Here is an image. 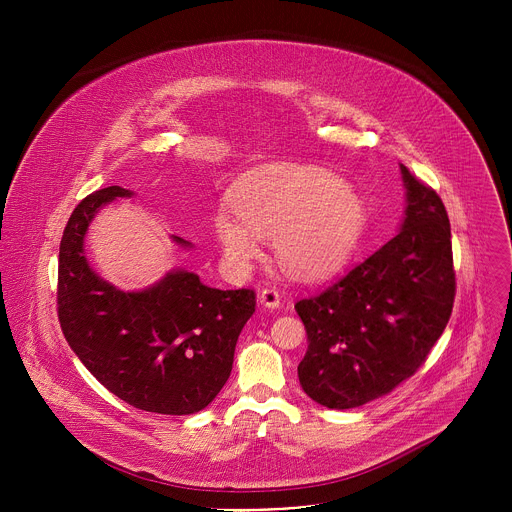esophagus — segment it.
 I'll return each mask as SVG.
<instances>
[{
  "label": "esophagus",
  "instance_id": "34e87169",
  "mask_svg": "<svg viewBox=\"0 0 512 512\" xmlns=\"http://www.w3.org/2000/svg\"><path fill=\"white\" fill-rule=\"evenodd\" d=\"M259 302H261L265 308H271V310L279 308V304H281L279 291H277L275 287H263V289L259 291Z\"/></svg>",
  "mask_w": 512,
  "mask_h": 512
}]
</instances>
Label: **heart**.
I'll use <instances>...</instances> for the list:
<instances>
[{
	"instance_id": "heart-1",
	"label": "heart",
	"mask_w": 512,
	"mask_h": 512,
	"mask_svg": "<svg viewBox=\"0 0 512 512\" xmlns=\"http://www.w3.org/2000/svg\"><path fill=\"white\" fill-rule=\"evenodd\" d=\"M235 214L218 210L216 239L237 265L261 255L273 239L283 267L314 279L342 265L367 227L362 196L330 172L312 166H273L245 180L233 196Z\"/></svg>"
}]
</instances>
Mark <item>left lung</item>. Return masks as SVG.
I'll list each match as a JSON object with an SVG mask.
<instances>
[{"instance_id": "8db88e82", "label": "left lung", "mask_w": 512, "mask_h": 512, "mask_svg": "<svg viewBox=\"0 0 512 512\" xmlns=\"http://www.w3.org/2000/svg\"><path fill=\"white\" fill-rule=\"evenodd\" d=\"M401 174L407 208L399 235L296 304L308 334L300 385L328 409L364 405L415 375L452 316L446 206L405 166Z\"/></svg>"}]
</instances>
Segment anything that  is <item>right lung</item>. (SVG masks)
Returning a JSON list of instances; mask_svg holds the SVG:
<instances>
[{"mask_svg":"<svg viewBox=\"0 0 512 512\" xmlns=\"http://www.w3.org/2000/svg\"><path fill=\"white\" fill-rule=\"evenodd\" d=\"M131 196L109 186L72 210L58 255V322L91 375L125 403L164 415L204 409L231 375L239 334L255 312L253 289H216L172 271L143 291H121L87 263L95 212ZM176 243L190 245L176 237Z\"/></svg>","mask_w":512,"mask_h":512,"instance_id":"right-lung-1","label":"right lung"}]
</instances>
